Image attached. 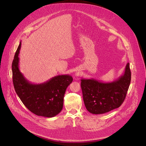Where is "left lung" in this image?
<instances>
[{
	"label": "left lung",
	"instance_id": "8db88e82",
	"mask_svg": "<svg viewBox=\"0 0 146 146\" xmlns=\"http://www.w3.org/2000/svg\"><path fill=\"white\" fill-rule=\"evenodd\" d=\"M83 99L87 110L93 114H102L116 109L123 103L130 82L129 63L124 74L111 82H103L95 79L81 80Z\"/></svg>",
	"mask_w": 146,
	"mask_h": 146
}]
</instances>
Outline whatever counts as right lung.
Masks as SVG:
<instances>
[{"label":"right lung","mask_w":146,"mask_h":146,"mask_svg":"<svg viewBox=\"0 0 146 146\" xmlns=\"http://www.w3.org/2000/svg\"><path fill=\"white\" fill-rule=\"evenodd\" d=\"M21 42L15 52L12 64L14 88L22 103L38 116L51 118L63 109L66 90L73 81L69 74L58 75L40 84L29 82L19 70V54Z\"/></svg>","instance_id":"right-lung-1"}]
</instances>
